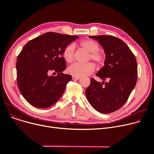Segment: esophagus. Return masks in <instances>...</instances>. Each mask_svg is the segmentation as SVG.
Returning a JSON list of instances; mask_svg holds the SVG:
<instances>
[{"label": "esophagus", "mask_w": 154, "mask_h": 154, "mask_svg": "<svg viewBox=\"0 0 154 154\" xmlns=\"http://www.w3.org/2000/svg\"><path fill=\"white\" fill-rule=\"evenodd\" d=\"M80 79V78L79 77H76V76H74V75L72 76V79L74 80H79Z\"/></svg>", "instance_id": "34e87169"}]
</instances>
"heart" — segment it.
Masks as SVG:
<instances>
[{
  "label": "heart",
  "mask_w": 154,
  "mask_h": 154,
  "mask_svg": "<svg viewBox=\"0 0 154 154\" xmlns=\"http://www.w3.org/2000/svg\"><path fill=\"white\" fill-rule=\"evenodd\" d=\"M79 45L87 52H89L88 59L92 60L97 66H101L105 61V56L100 51L99 45L95 40L91 39L84 40L79 43ZM75 47L74 45L70 44L66 47L63 51V57L67 62L71 63L74 59ZM94 70V66L92 63L84 64L76 63L70 66L67 71L70 74L76 77H84L90 75Z\"/></svg>",
  "instance_id": "heart-1"
}]
</instances>
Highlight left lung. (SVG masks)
Listing matches in <instances>:
<instances>
[{
  "instance_id": "obj_1",
  "label": "left lung",
  "mask_w": 154,
  "mask_h": 154,
  "mask_svg": "<svg viewBox=\"0 0 154 154\" xmlns=\"http://www.w3.org/2000/svg\"><path fill=\"white\" fill-rule=\"evenodd\" d=\"M89 37L97 40L106 54L104 66L96 75L107 82L102 86L103 83L91 79L85 95L94 109L109 114L122 107L134 90L137 80V60L130 48L120 38L110 35Z\"/></svg>"
}]
</instances>
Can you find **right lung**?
<instances>
[{
  "label": "right lung",
  "instance_id": "1",
  "mask_svg": "<svg viewBox=\"0 0 154 154\" xmlns=\"http://www.w3.org/2000/svg\"><path fill=\"white\" fill-rule=\"evenodd\" d=\"M79 36L47 32L23 47L16 63L17 80L22 96L34 107L45 109L61 97L72 76L66 69L63 51ZM52 71L56 75L49 76Z\"/></svg>",
  "mask_w": 154,
  "mask_h": 154
}]
</instances>
